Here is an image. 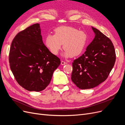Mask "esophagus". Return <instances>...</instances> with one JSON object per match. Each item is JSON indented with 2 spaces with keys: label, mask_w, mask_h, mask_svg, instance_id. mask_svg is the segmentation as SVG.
Wrapping results in <instances>:
<instances>
[{
  "label": "esophagus",
  "mask_w": 125,
  "mask_h": 125,
  "mask_svg": "<svg viewBox=\"0 0 125 125\" xmlns=\"http://www.w3.org/2000/svg\"><path fill=\"white\" fill-rule=\"evenodd\" d=\"M66 64H67V62H64V61H62L61 62V64L62 65H65Z\"/></svg>",
  "instance_id": "1"
}]
</instances>
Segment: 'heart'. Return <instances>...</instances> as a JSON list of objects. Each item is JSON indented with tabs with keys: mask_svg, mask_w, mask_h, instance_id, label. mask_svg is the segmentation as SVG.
I'll list each match as a JSON object with an SVG mask.
<instances>
[{
	"mask_svg": "<svg viewBox=\"0 0 125 125\" xmlns=\"http://www.w3.org/2000/svg\"><path fill=\"white\" fill-rule=\"evenodd\" d=\"M87 34L70 26H59L54 29V34H49L45 38V44L51 53L57 55L62 44L65 57L80 55L87 44Z\"/></svg>",
	"mask_w": 125,
	"mask_h": 125,
	"instance_id": "heart-1",
	"label": "heart"
}]
</instances>
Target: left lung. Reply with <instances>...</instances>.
Returning <instances> with one entry per match:
<instances>
[{
    "label": "left lung",
    "instance_id": "8db88e82",
    "mask_svg": "<svg viewBox=\"0 0 125 125\" xmlns=\"http://www.w3.org/2000/svg\"><path fill=\"white\" fill-rule=\"evenodd\" d=\"M94 38L86 51L72 62L71 79L81 90L98 86L107 78L116 59L111 40L97 28L92 27Z\"/></svg>",
    "mask_w": 125,
    "mask_h": 125
}]
</instances>
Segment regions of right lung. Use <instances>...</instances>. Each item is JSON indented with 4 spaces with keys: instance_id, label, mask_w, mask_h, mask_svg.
Returning a JSON list of instances; mask_svg holds the SVG:
<instances>
[{
    "instance_id": "1",
    "label": "right lung",
    "mask_w": 125,
    "mask_h": 125,
    "mask_svg": "<svg viewBox=\"0 0 125 125\" xmlns=\"http://www.w3.org/2000/svg\"><path fill=\"white\" fill-rule=\"evenodd\" d=\"M9 62L19 84L28 91L35 92L46 88L61 64L59 58L43 43L39 23L16 35L10 46Z\"/></svg>"
}]
</instances>
